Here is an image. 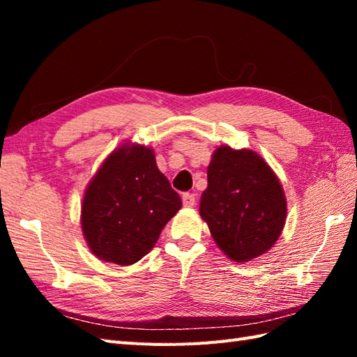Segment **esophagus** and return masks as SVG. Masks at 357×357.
<instances>
[{"label": "esophagus", "mask_w": 357, "mask_h": 357, "mask_svg": "<svg viewBox=\"0 0 357 357\" xmlns=\"http://www.w3.org/2000/svg\"><path fill=\"white\" fill-rule=\"evenodd\" d=\"M183 204H184V207H193L195 204H196V198H195V195L193 193H184L183 195Z\"/></svg>", "instance_id": "1"}]
</instances>
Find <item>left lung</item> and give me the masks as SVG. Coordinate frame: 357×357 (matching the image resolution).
I'll return each mask as SVG.
<instances>
[{"label": "left lung", "mask_w": 357, "mask_h": 357, "mask_svg": "<svg viewBox=\"0 0 357 357\" xmlns=\"http://www.w3.org/2000/svg\"><path fill=\"white\" fill-rule=\"evenodd\" d=\"M199 213L218 247L247 262L275 245L287 218V199L270 165L252 150L221 146L207 169Z\"/></svg>", "instance_id": "obj_1"}]
</instances>
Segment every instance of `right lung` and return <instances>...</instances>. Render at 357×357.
<instances>
[{"instance_id":"right-lung-1","label":"right lung","mask_w":357,"mask_h":357,"mask_svg":"<svg viewBox=\"0 0 357 357\" xmlns=\"http://www.w3.org/2000/svg\"><path fill=\"white\" fill-rule=\"evenodd\" d=\"M181 206L179 195L156 167L153 150L124 144L86 188L82 234L98 259L132 265L155 247Z\"/></svg>"}]
</instances>
